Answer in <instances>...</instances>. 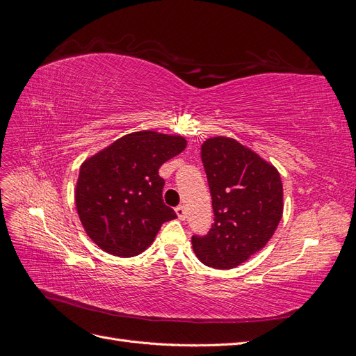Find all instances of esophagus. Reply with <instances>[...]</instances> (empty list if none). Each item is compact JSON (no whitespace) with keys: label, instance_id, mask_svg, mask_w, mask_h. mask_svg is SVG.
I'll list each match as a JSON object with an SVG mask.
<instances>
[{"label":"esophagus","instance_id":"obj_1","mask_svg":"<svg viewBox=\"0 0 356 356\" xmlns=\"http://www.w3.org/2000/svg\"><path fill=\"white\" fill-rule=\"evenodd\" d=\"M175 212H177L179 220H186V208L182 207V204H179V207L175 208Z\"/></svg>","mask_w":356,"mask_h":356}]
</instances>
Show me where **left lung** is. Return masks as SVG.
Listing matches in <instances>:
<instances>
[{"label": "left lung", "instance_id": "left-lung-1", "mask_svg": "<svg viewBox=\"0 0 356 356\" xmlns=\"http://www.w3.org/2000/svg\"><path fill=\"white\" fill-rule=\"evenodd\" d=\"M202 161L213 224L207 236H193V250L209 267H238L263 250L282 218L281 175L252 149L225 136L202 144Z\"/></svg>", "mask_w": 356, "mask_h": 356}]
</instances>
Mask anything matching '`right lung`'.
Returning a JSON list of instances; mask_svg holds the SVG:
<instances>
[{"label":"right lung","instance_id":"add662e5","mask_svg":"<svg viewBox=\"0 0 356 356\" xmlns=\"http://www.w3.org/2000/svg\"><path fill=\"white\" fill-rule=\"evenodd\" d=\"M187 141L153 131L117 139L84 161L75 187L83 227L101 250L135 257L153 243L161 224L177 218L163 203L159 168L178 156Z\"/></svg>","mask_w":356,"mask_h":356}]
</instances>
